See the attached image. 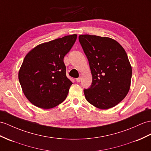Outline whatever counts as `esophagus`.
I'll return each mask as SVG.
<instances>
[{
  "mask_svg": "<svg viewBox=\"0 0 151 151\" xmlns=\"http://www.w3.org/2000/svg\"><path fill=\"white\" fill-rule=\"evenodd\" d=\"M76 80L77 82L79 83V82L81 81V78H77Z\"/></svg>",
  "mask_w": 151,
  "mask_h": 151,
  "instance_id": "obj_1",
  "label": "esophagus"
}]
</instances>
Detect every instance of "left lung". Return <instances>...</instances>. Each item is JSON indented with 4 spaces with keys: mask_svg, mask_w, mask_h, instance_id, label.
I'll return each mask as SVG.
<instances>
[{
    "mask_svg": "<svg viewBox=\"0 0 151 151\" xmlns=\"http://www.w3.org/2000/svg\"><path fill=\"white\" fill-rule=\"evenodd\" d=\"M79 40L89 62L92 84L84 90L87 101L107 109L118 104L130 89L132 67L127 53L116 40L82 35Z\"/></svg>",
    "mask_w": 151,
    "mask_h": 151,
    "instance_id": "8db88e82",
    "label": "left lung"
}]
</instances>
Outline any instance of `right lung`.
Instances as JSON below:
<instances>
[{
  "label": "right lung",
  "instance_id": "1",
  "mask_svg": "<svg viewBox=\"0 0 151 151\" xmlns=\"http://www.w3.org/2000/svg\"><path fill=\"white\" fill-rule=\"evenodd\" d=\"M76 39L74 34L41 43L24 58L18 79L25 96L33 105L50 109L67 98L72 83L66 76L63 58Z\"/></svg>",
  "mask_w": 151,
  "mask_h": 151
}]
</instances>
